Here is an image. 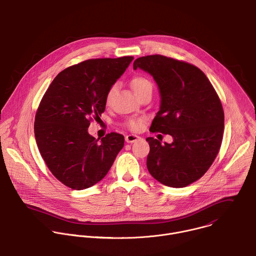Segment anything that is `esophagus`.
<instances>
[{
  "label": "esophagus",
  "mask_w": 256,
  "mask_h": 256,
  "mask_svg": "<svg viewBox=\"0 0 256 256\" xmlns=\"http://www.w3.org/2000/svg\"><path fill=\"white\" fill-rule=\"evenodd\" d=\"M138 138H140L138 136H136V134H128L126 136V142H128V144H132V142H136Z\"/></svg>",
  "instance_id": "34e87169"
}]
</instances>
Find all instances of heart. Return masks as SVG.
Returning <instances> with one entry per match:
<instances>
[{
  "label": "heart",
  "mask_w": 256,
  "mask_h": 256,
  "mask_svg": "<svg viewBox=\"0 0 256 256\" xmlns=\"http://www.w3.org/2000/svg\"><path fill=\"white\" fill-rule=\"evenodd\" d=\"M130 84L134 88V90L136 92V94L140 96L144 92H148V90H152V82L146 78V76H134L132 82H130ZM114 90H116V86H112L108 92H106V104H110V100H112V94L114 92ZM146 122V118L144 116H138V118H126L124 122H122V126L124 128H126L130 132H138L140 130L144 124Z\"/></svg>",
  "instance_id": "b5f03b06"
}]
</instances>
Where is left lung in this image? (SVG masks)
<instances>
[{"label": "left lung", "instance_id": "1", "mask_svg": "<svg viewBox=\"0 0 256 256\" xmlns=\"http://www.w3.org/2000/svg\"><path fill=\"white\" fill-rule=\"evenodd\" d=\"M156 82L162 104L150 130L174 138L172 144L148 138L146 166L160 184L184 188L200 180L220 152L224 130L220 98L204 72L190 62L152 54L134 62Z\"/></svg>", "mask_w": 256, "mask_h": 256}]
</instances>
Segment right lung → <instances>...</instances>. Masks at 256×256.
I'll use <instances>...</instances> for the list:
<instances>
[{
	"label": "right lung",
	"mask_w": 256,
	"mask_h": 256,
	"mask_svg": "<svg viewBox=\"0 0 256 256\" xmlns=\"http://www.w3.org/2000/svg\"><path fill=\"white\" fill-rule=\"evenodd\" d=\"M134 56L90 58L62 70L46 90L34 116V136L54 176L72 190L102 180L124 148V138L108 134L98 142L88 128L106 110L108 90Z\"/></svg>",
	"instance_id": "1"
}]
</instances>
